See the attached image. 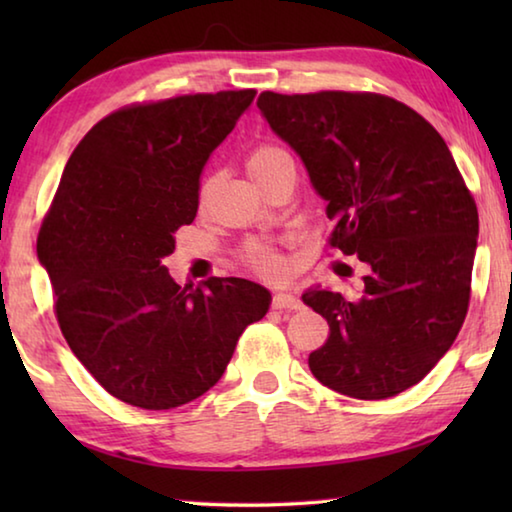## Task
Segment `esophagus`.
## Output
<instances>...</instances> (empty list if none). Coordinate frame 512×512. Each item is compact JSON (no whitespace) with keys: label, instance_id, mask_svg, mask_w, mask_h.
Wrapping results in <instances>:
<instances>
[{"label":"esophagus","instance_id":"obj_1","mask_svg":"<svg viewBox=\"0 0 512 512\" xmlns=\"http://www.w3.org/2000/svg\"><path fill=\"white\" fill-rule=\"evenodd\" d=\"M273 309H284V311H293V309H300L302 302L300 298L291 296V293H275L273 296V302H271Z\"/></svg>","mask_w":512,"mask_h":512}]
</instances>
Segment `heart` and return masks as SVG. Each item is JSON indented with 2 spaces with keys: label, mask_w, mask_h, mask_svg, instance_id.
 <instances>
[{
  "label": "heart",
  "mask_w": 512,
  "mask_h": 512,
  "mask_svg": "<svg viewBox=\"0 0 512 512\" xmlns=\"http://www.w3.org/2000/svg\"><path fill=\"white\" fill-rule=\"evenodd\" d=\"M246 167L250 171V176H253L259 185L266 187L282 169L296 167V160H293V153L284 144L264 140L257 142L253 149L246 153ZM214 180V173H207V176L201 178V183H198V203L201 205L207 201V196H210ZM241 257H244V262L259 275H280L284 268L282 257L277 255V250L259 239L248 241Z\"/></svg>",
  "instance_id": "1"
}]
</instances>
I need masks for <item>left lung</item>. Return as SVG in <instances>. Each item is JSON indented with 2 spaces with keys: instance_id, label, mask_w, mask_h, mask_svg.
<instances>
[{
  "instance_id": "1",
  "label": "left lung",
  "mask_w": 512,
  "mask_h": 512,
  "mask_svg": "<svg viewBox=\"0 0 512 512\" xmlns=\"http://www.w3.org/2000/svg\"><path fill=\"white\" fill-rule=\"evenodd\" d=\"M257 106L327 201L329 250L368 266L359 296H302L329 325L309 370L357 400L406 391L452 348L470 307L479 212L452 153L386 94L262 92Z\"/></svg>"
}]
</instances>
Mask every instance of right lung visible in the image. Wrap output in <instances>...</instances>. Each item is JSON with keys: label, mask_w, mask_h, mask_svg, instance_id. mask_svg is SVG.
I'll return each instance as SVG.
<instances>
[{"label": "right lung", "mask_w": 512, "mask_h": 512, "mask_svg": "<svg viewBox=\"0 0 512 512\" xmlns=\"http://www.w3.org/2000/svg\"><path fill=\"white\" fill-rule=\"evenodd\" d=\"M255 90L131 103L69 155L38 235L65 341L117 400L167 411L221 379L271 293L241 277L192 287L160 262L194 221L198 178Z\"/></svg>", "instance_id": "1"}]
</instances>
